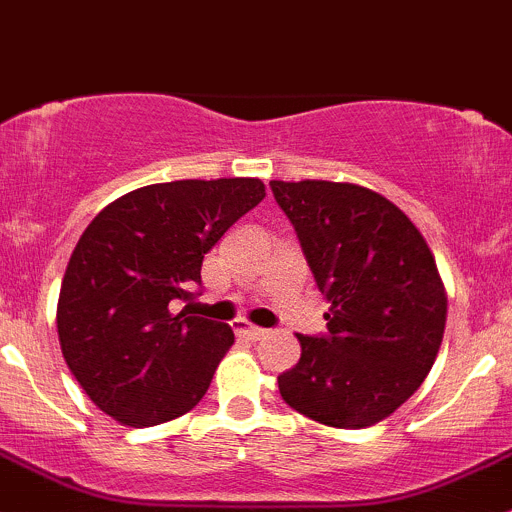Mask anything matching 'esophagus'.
<instances>
[{"label":"esophagus","mask_w":512,"mask_h":512,"mask_svg":"<svg viewBox=\"0 0 512 512\" xmlns=\"http://www.w3.org/2000/svg\"><path fill=\"white\" fill-rule=\"evenodd\" d=\"M237 334L245 339H250V342H260V339L267 337V329H260V327H240L237 329Z\"/></svg>","instance_id":"obj_1"}]
</instances>
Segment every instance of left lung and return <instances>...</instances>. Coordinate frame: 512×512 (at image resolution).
I'll return each instance as SVG.
<instances>
[{
  "label": "left lung",
  "instance_id": "left-lung-1",
  "mask_svg": "<svg viewBox=\"0 0 512 512\" xmlns=\"http://www.w3.org/2000/svg\"><path fill=\"white\" fill-rule=\"evenodd\" d=\"M270 188L332 304L327 337L297 334L302 356L277 376L282 399L324 426H374L411 399L441 349L448 297L431 247L404 210L364 185Z\"/></svg>",
  "mask_w": 512,
  "mask_h": 512
}]
</instances>
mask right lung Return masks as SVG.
<instances>
[{"mask_svg": "<svg viewBox=\"0 0 512 512\" xmlns=\"http://www.w3.org/2000/svg\"><path fill=\"white\" fill-rule=\"evenodd\" d=\"M265 198L260 178L173 180L131 190L76 242L56 304L61 354L91 401L123 426L198 406L235 334L175 312L203 257Z\"/></svg>", "mask_w": 512, "mask_h": 512, "instance_id": "1", "label": "right lung"}]
</instances>
